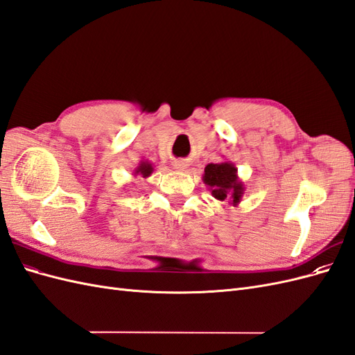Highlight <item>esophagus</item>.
Instances as JSON below:
<instances>
[{
    "mask_svg": "<svg viewBox=\"0 0 355 355\" xmlns=\"http://www.w3.org/2000/svg\"><path fill=\"white\" fill-rule=\"evenodd\" d=\"M173 166H175V168H176V170H185L188 164L185 163V161H175V164H173Z\"/></svg>",
    "mask_w": 355,
    "mask_h": 355,
    "instance_id": "obj_1",
    "label": "esophagus"
}]
</instances>
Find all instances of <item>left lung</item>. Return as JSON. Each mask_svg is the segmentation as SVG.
Instances as JSON below:
<instances>
[{"instance_id":"obj_1","label":"left lung","mask_w":355,"mask_h":355,"mask_svg":"<svg viewBox=\"0 0 355 355\" xmlns=\"http://www.w3.org/2000/svg\"><path fill=\"white\" fill-rule=\"evenodd\" d=\"M202 182L210 188L214 198L220 201L230 200L232 206H237L244 194V187L239 180L237 168L228 161L219 164H207L204 168Z\"/></svg>"}]
</instances>
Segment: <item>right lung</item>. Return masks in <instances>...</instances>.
Instances as JSON below:
<instances>
[{
    "label": "right lung",
    "mask_w": 355,
    "mask_h": 355,
    "mask_svg": "<svg viewBox=\"0 0 355 355\" xmlns=\"http://www.w3.org/2000/svg\"><path fill=\"white\" fill-rule=\"evenodd\" d=\"M153 171H154V167L151 163H148V161H141V164H139L137 168L135 170V176L141 175L142 178H148L151 176Z\"/></svg>",
    "instance_id": "1"
}]
</instances>
